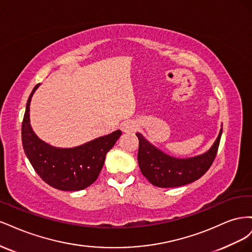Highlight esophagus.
I'll list each match as a JSON object with an SVG mask.
<instances>
[{
  "instance_id": "obj_1",
  "label": "esophagus",
  "mask_w": 252,
  "mask_h": 252,
  "mask_svg": "<svg viewBox=\"0 0 252 252\" xmlns=\"http://www.w3.org/2000/svg\"><path fill=\"white\" fill-rule=\"evenodd\" d=\"M136 129V124L133 121H126L121 125V130L123 132H133Z\"/></svg>"
}]
</instances>
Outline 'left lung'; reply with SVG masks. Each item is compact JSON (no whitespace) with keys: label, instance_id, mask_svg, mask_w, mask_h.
I'll use <instances>...</instances> for the list:
<instances>
[{"label":"left lung","instance_id":"left-lung-1","mask_svg":"<svg viewBox=\"0 0 252 252\" xmlns=\"http://www.w3.org/2000/svg\"><path fill=\"white\" fill-rule=\"evenodd\" d=\"M139 139L138 162L143 175L152 185L162 188L179 187L199 180L207 171L217 157L222 129L212 147L204 155L190 158H175L159 151L143 135Z\"/></svg>","mask_w":252,"mask_h":252}]
</instances>
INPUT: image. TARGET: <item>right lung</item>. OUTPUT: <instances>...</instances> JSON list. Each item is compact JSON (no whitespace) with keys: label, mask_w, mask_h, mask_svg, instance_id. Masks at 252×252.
Returning <instances> with one entry per match:
<instances>
[{"label":"right lung","mask_w":252,"mask_h":252,"mask_svg":"<svg viewBox=\"0 0 252 252\" xmlns=\"http://www.w3.org/2000/svg\"><path fill=\"white\" fill-rule=\"evenodd\" d=\"M40 84L35 85L26 104L22 122V143L25 154L40 178L51 187L77 191L93 184L100 174L107 152L122 131L117 130L75 148L61 149L41 141L29 123V105Z\"/></svg>","instance_id":"1"}]
</instances>
